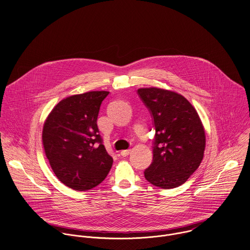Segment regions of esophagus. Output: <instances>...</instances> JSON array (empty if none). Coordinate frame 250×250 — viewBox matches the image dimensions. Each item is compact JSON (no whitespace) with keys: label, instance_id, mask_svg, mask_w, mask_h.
Segmentation results:
<instances>
[{"label":"esophagus","instance_id":"obj_1","mask_svg":"<svg viewBox=\"0 0 250 250\" xmlns=\"http://www.w3.org/2000/svg\"><path fill=\"white\" fill-rule=\"evenodd\" d=\"M131 153V149H126V150H123V151H121V156H123V157H126V156H128L129 154Z\"/></svg>","mask_w":250,"mask_h":250}]
</instances>
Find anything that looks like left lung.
<instances>
[{
  "instance_id": "8db88e82",
  "label": "left lung",
  "mask_w": 250,
  "mask_h": 250,
  "mask_svg": "<svg viewBox=\"0 0 250 250\" xmlns=\"http://www.w3.org/2000/svg\"><path fill=\"white\" fill-rule=\"evenodd\" d=\"M155 127L153 162L145 179L162 188H177L200 166L206 145L201 119L181 94L158 87L139 88Z\"/></svg>"
}]
</instances>
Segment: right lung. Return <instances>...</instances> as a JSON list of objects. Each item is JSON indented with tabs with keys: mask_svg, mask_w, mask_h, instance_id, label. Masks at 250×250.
Returning <instances> with one entry per match:
<instances>
[{
	"mask_svg": "<svg viewBox=\"0 0 250 250\" xmlns=\"http://www.w3.org/2000/svg\"><path fill=\"white\" fill-rule=\"evenodd\" d=\"M108 91H88L62 100L49 113L42 143L58 179L75 190H88L107 177L112 166L97 127Z\"/></svg>",
	"mask_w": 250,
	"mask_h": 250,
	"instance_id": "obj_1",
	"label": "right lung"
}]
</instances>
